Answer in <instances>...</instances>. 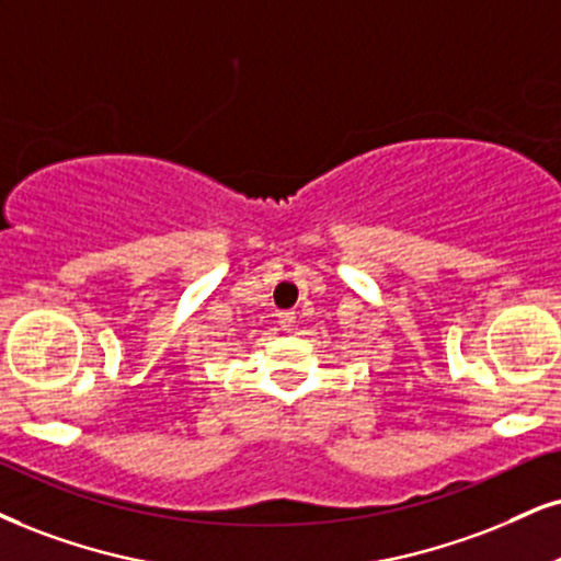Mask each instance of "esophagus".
Wrapping results in <instances>:
<instances>
[{"label":"esophagus","mask_w":561,"mask_h":561,"mask_svg":"<svg viewBox=\"0 0 561 561\" xmlns=\"http://www.w3.org/2000/svg\"><path fill=\"white\" fill-rule=\"evenodd\" d=\"M278 324L283 330H294L296 328V312H280L278 314Z\"/></svg>","instance_id":"esophagus-1"}]
</instances>
